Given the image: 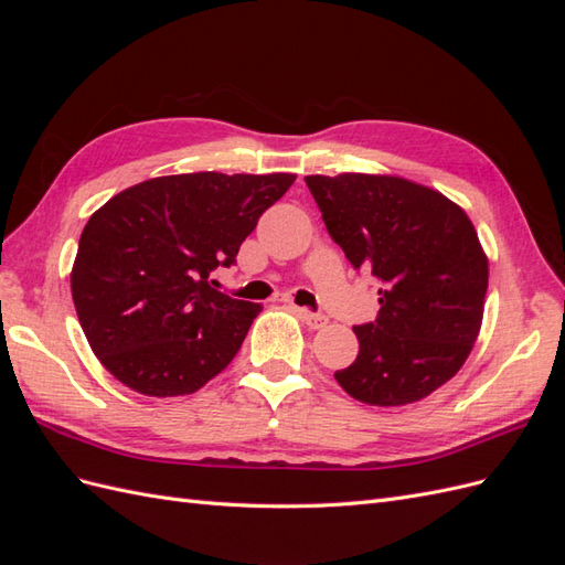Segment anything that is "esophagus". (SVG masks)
Wrapping results in <instances>:
<instances>
[{
  "label": "esophagus",
  "mask_w": 565,
  "mask_h": 565,
  "mask_svg": "<svg viewBox=\"0 0 565 565\" xmlns=\"http://www.w3.org/2000/svg\"><path fill=\"white\" fill-rule=\"evenodd\" d=\"M295 313L309 324L311 330H320V328H324V324H328V318L324 316H320V313H311V311H306V309H299V306H295Z\"/></svg>",
  "instance_id": "obj_1"
}]
</instances>
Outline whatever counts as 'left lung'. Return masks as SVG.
<instances>
[{"instance_id":"8db88e82","label":"left lung","mask_w":565,"mask_h":565,"mask_svg":"<svg viewBox=\"0 0 565 565\" xmlns=\"http://www.w3.org/2000/svg\"><path fill=\"white\" fill-rule=\"evenodd\" d=\"M353 268L382 280L377 320L353 328L358 358L334 372L351 398L401 407L450 382L481 332L488 256L467 212L391 174L303 179Z\"/></svg>"}]
</instances>
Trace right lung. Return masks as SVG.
Returning a JSON list of instances; mask_svg holds the SVG:
<instances>
[{
    "instance_id": "obj_1",
    "label": "right lung",
    "mask_w": 565,
    "mask_h": 565,
    "mask_svg": "<svg viewBox=\"0 0 565 565\" xmlns=\"http://www.w3.org/2000/svg\"><path fill=\"white\" fill-rule=\"evenodd\" d=\"M297 174L195 172L136 183L79 235L71 289L94 355L152 398L195 393L241 351L262 303L216 292L256 221Z\"/></svg>"
}]
</instances>
